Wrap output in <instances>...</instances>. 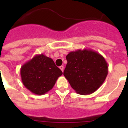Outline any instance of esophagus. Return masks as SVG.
<instances>
[{
    "instance_id": "1",
    "label": "esophagus",
    "mask_w": 128,
    "mask_h": 128,
    "mask_svg": "<svg viewBox=\"0 0 128 128\" xmlns=\"http://www.w3.org/2000/svg\"><path fill=\"white\" fill-rule=\"evenodd\" d=\"M60 68L62 70V72H63V70H64V66H63V65H62V66H60Z\"/></svg>"
}]
</instances>
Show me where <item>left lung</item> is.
<instances>
[{"mask_svg": "<svg viewBox=\"0 0 128 128\" xmlns=\"http://www.w3.org/2000/svg\"><path fill=\"white\" fill-rule=\"evenodd\" d=\"M63 72L72 88L81 95L94 93L102 85L108 73V63L102 55L91 49L70 52Z\"/></svg>", "mask_w": 128, "mask_h": 128, "instance_id": "obj_1", "label": "left lung"}]
</instances>
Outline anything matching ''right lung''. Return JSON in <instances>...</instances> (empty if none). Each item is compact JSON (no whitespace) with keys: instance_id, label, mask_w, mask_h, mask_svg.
<instances>
[{"instance_id":"add662e5","label":"right lung","mask_w":128,"mask_h":128,"mask_svg":"<svg viewBox=\"0 0 128 128\" xmlns=\"http://www.w3.org/2000/svg\"><path fill=\"white\" fill-rule=\"evenodd\" d=\"M63 72L50 58L37 54L20 68L22 83L36 95H44L51 90Z\"/></svg>"}]
</instances>
